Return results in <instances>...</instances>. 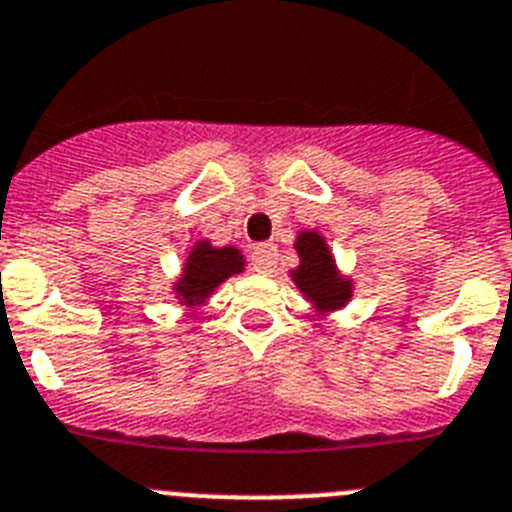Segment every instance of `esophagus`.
I'll use <instances>...</instances> for the list:
<instances>
[{
    "label": "esophagus",
    "instance_id": "obj_1",
    "mask_svg": "<svg viewBox=\"0 0 512 512\" xmlns=\"http://www.w3.org/2000/svg\"><path fill=\"white\" fill-rule=\"evenodd\" d=\"M276 256H279V251H276L274 243H259V246L251 251V266L259 271V274H271L276 264Z\"/></svg>",
    "mask_w": 512,
    "mask_h": 512
}]
</instances>
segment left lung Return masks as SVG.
<instances>
[{
    "label": "left lung",
    "instance_id": "obj_1",
    "mask_svg": "<svg viewBox=\"0 0 512 512\" xmlns=\"http://www.w3.org/2000/svg\"><path fill=\"white\" fill-rule=\"evenodd\" d=\"M297 251L302 259L299 269L292 274L297 287L320 309H337L348 302L350 281L337 276L335 261H332L322 236L304 231L297 238Z\"/></svg>",
    "mask_w": 512,
    "mask_h": 512
}]
</instances>
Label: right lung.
<instances>
[{
	"label": "right lung",
	"instance_id": "obj_1",
	"mask_svg": "<svg viewBox=\"0 0 512 512\" xmlns=\"http://www.w3.org/2000/svg\"><path fill=\"white\" fill-rule=\"evenodd\" d=\"M243 269V256L238 248H213L208 241L198 243L190 251L185 274L177 281V294L185 304H200L220 281Z\"/></svg>",
	"mask_w": 512,
	"mask_h": 512
}]
</instances>
